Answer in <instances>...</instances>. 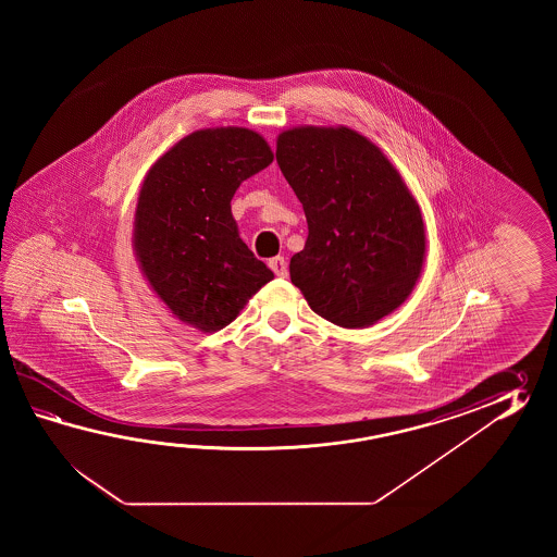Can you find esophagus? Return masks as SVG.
<instances>
[{
  "label": "esophagus",
  "mask_w": 557,
  "mask_h": 557,
  "mask_svg": "<svg viewBox=\"0 0 557 557\" xmlns=\"http://www.w3.org/2000/svg\"><path fill=\"white\" fill-rule=\"evenodd\" d=\"M269 267H271V271H273L276 276H281V278H284V276L288 274V264H286L284 257H274V259L269 261Z\"/></svg>",
  "instance_id": "esophagus-1"
}]
</instances>
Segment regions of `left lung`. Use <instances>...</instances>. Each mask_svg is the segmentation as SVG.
<instances>
[{
	"label": "left lung",
	"instance_id": "obj_1",
	"mask_svg": "<svg viewBox=\"0 0 557 557\" xmlns=\"http://www.w3.org/2000/svg\"><path fill=\"white\" fill-rule=\"evenodd\" d=\"M276 161L307 214L290 281L308 307L344 329L391 314L412 293L426 237L422 214L391 161L356 131L298 127Z\"/></svg>",
	"mask_w": 557,
	"mask_h": 557
}]
</instances>
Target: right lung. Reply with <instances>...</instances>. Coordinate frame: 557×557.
I'll return each mask as SVG.
<instances>
[{
	"instance_id": "obj_1",
	"label": "right lung",
	"mask_w": 557,
	"mask_h": 557,
	"mask_svg": "<svg viewBox=\"0 0 557 557\" xmlns=\"http://www.w3.org/2000/svg\"><path fill=\"white\" fill-rule=\"evenodd\" d=\"M273 159L259 133L221 127L193 133L151 166L135 213V250L154 293L183 322L219 331L273 278L231 213L240 183Z\"/></svg>"
}]
</instances>
